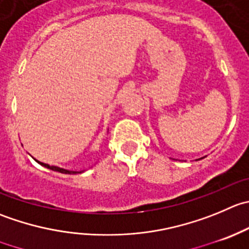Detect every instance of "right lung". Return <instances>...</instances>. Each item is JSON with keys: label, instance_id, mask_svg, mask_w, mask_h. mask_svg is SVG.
I'll return each instance as SVG.
<instances>
[{"label": "right lung", "instance_id": "obj_1", "mask_svg": "<svg viewBox=\"0 0 249 249\" xmlns=\"http://www.w3.org/2000/svg\"><path fill=\"white\" fill-rule=\"evenodd\" d=\"M36 160V159H35ZM38 164H41L42 166H45V168L47 169H51V170L53 171H58V173H62V174H79V173H83V171H73V170H67V169H63V168H59V166H55V165H50V164H45V163H41V161L36 160Z\"/></svg>", "mask_w": 249, "mask_h": 249}]
</instances>
